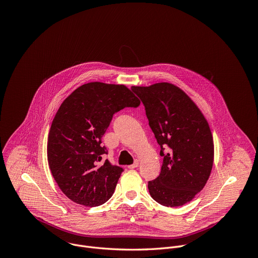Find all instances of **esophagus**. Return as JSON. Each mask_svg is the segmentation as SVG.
I'll return each instance as SVG.
<instances>
[{
	"label": "esophagus",
	"instance_id": "esophagus-1",
	"mask_svg": "<svg viewBox=\"0 0 258 258\" xmlns=\"http://www.w3.org/2000/svg\"><path fill=\"white\" fill-rule=\"evenodd\" d=\"M138 166H139V161H138V160H136L132 165H130V166H128V168H130V169H135V168H137Z\"/></svg>",
	"mask_w": 258,
	"mask_h": 258
}]
</instances>
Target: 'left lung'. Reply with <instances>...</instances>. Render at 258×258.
I'll return each instance as SVG.
<instances>
[{
	"instance_id": "1",
	"label": "left lung",
	"mask_w": 258,
	"mask_h": 258,
	"mask_svg": "<svg viewBox=\"0 0 258 258\" xmlns=\"http://www.w3.org/2000/svg\"><path fill=\"white\" fill-rule=\"evenodd\" d=\"M146 110L163 156L160 175L149 181L151 197L165 207L190 202L206 185L214 163V141L207 119L177 86H133Z\"/></svg>"
}]
</instances>
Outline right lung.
Here are the masks:
<instances>
[{"mask_svg": "<svg viewBox=\"0 0 258 258\" xmlns=\"http://www.w3.org/2000/svg\"><path fill=\"white\" fill-rule=\"evenodd\" d=\"M140 100L124 85L84 84L60 104L47 142V160L60 190L74 203L97 207L113 195L123 169L102 163V137L112 116Z\"/></svg>", "mask_w": 258, "mask_h": 258, "instance_id": "add662e5", "label": "right lung"}]
</instances>
